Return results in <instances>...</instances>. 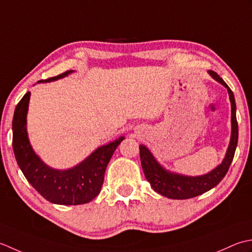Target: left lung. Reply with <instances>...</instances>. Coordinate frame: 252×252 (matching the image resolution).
Here are the masks:
<instances>
[{"instance_id": "left-lung-1", "label": "left lung", "mask_w": 252, "mask_h": 252, "mask_svg": "<svg viewBox=\"0 0 252 252\" xmlns=\"http://www.w3.org/2000/svg\"><path fill=\"white\" fill-rule=\"evenodd\" d=\"M209 74L215 80H218L224 87H226L229 94L230 103H232V137H230L228 150L222 164H220L212 172L205 174L203 176L189 177L165 171L156 161V158H153L151 152L145 146L141 145L139 147L140 160L147 181L150 183L151 187L157 192L167 198L189 199L209 191L210 189L217 186L224 178V176L226 175L230 163H232L234 158L235 150L238 141V124L237 119H236V103L234 94L226 85V83L215 71L209 70Z\"/></svg>"}]
</instances>
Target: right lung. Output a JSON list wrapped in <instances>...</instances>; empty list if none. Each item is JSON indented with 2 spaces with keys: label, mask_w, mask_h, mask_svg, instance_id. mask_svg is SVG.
Instances as JSON below:
<instances>
[{
  "label": "right lung",
  "mask_w": 252,
  "mask_h": 252,
  "mask_svg": "<svg viewBox=\"0 0 252 252\" xmlns=\"http://www.w3.org/2000/svg\"><path fill=\"white\" fill-rule=\"evenodd\" d=\"M69 73L71 70L45 80H39L38 83L63 78ZM29 97L30 92H27L18 102L13 117V149L19 168L29 184L50 202L63 205L90 202L99 194L107 164L124 137L96 149L85 161L73 168L66 171L51 168L35 155L28 140L26 116Z\"/></svg>",
  "instance_id": "add662e5"
}]
</instances>
